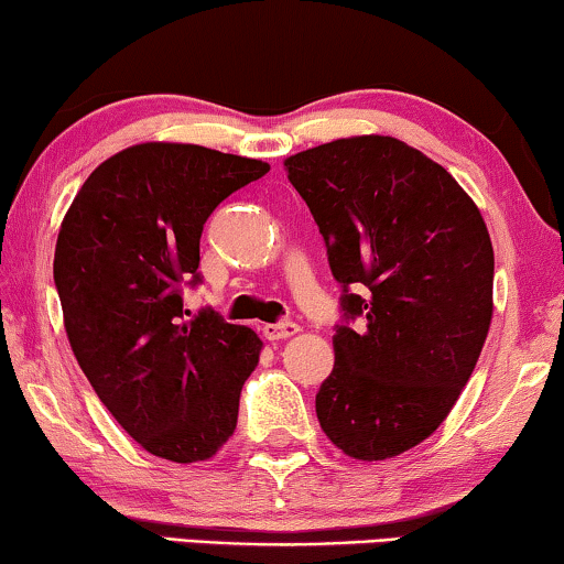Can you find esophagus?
I'll return each mask as SVG.
<instances>
[{"instance_id":"obj_1","label":"esophagus","mask_w":564,"mask_h":564,"mask_svg":"<svg viewBox=\"0 0 564 564\" xmlns=\"http://www.w3.org/2000/svg\"><path fill=\"white\" fill-rule=\"evenodd\" d=\"M297 323L292 321H280V323H267L264 328H261V334H264V338H269V341H282V338H290L297 334Z\"/></svg>"}]
</instances>
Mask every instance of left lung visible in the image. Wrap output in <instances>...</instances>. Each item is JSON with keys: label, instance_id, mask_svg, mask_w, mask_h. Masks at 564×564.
<instances>
[{"label": "left lung", "instance_id": "obj_1", "mask_svg": "<svg viewBox=\"0 0 564 564\" xmlns=\"http://www.w3.org/2000/svg\"><path fill=\"white\" fill-rule=\"evenodd\" d=\"M341 284L336 365L321 429L354 459L434 434L480 357L492 315V243L457 180L403 141L359 135L284 161Z\"/></svg>", "mask_w": 564, "mask_h": 564}]
</instances>
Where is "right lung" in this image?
<instances>
[{"label":"right lung","instance_id":"add662e5","mask_svg":"<svg viewBox=\"0 0 564 564\" xmlns=\"http://www.w3.org/2000/svg\"><path fill=\"white\" fill-rule=\"evenodd\" d=\"M269 164L189 143H141L99 164L68 207L53 259L68 341L115 421L145 452L210 459L234 436L259 361L251 328L213 307L184 321L199 236Z\"/></svg>","mask_w":564,"mask_h":564}]
</instances>
